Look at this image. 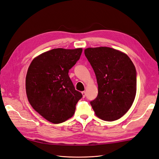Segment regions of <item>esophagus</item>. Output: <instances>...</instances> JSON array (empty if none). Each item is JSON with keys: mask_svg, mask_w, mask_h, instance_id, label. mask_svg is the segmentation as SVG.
<instances>
[{"mask_svg": "<svg viewBox=\"0 0 159 159\" xmlns=\"http://www.w3.org/2000/svg\"><path fill=\"white\" fill-rule=\"evenodd\" d=\"M81 94H82V96H83V98H84L85 97V91H82L81 92Z\"/></svg>", "mask_w": 159, "mask_h": 159, "instance_id": "34e87169", "label": "esophagus"}]
</instances>
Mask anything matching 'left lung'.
Masks as SVG:
<instances>
[{"label":"left lung","instance_id":"1","mask_svg":"<svg viewBox=\"0 0 159 159\" xmlns=\"http://www.w3.org/2000/svg\"><path fill=\"white\" fill-rule=\"evenodd\" d=\"M85 55L93 69L98 95L91 105L99 118L114 121L126 113L137 90L135 67L126 54L111 47L87 48Z\"/></svg>","mask_w":159,"mask_h":159}]
</instances>
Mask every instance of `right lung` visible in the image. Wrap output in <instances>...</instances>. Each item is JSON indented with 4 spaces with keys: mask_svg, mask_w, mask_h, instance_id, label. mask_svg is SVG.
<instances>
[{
    "mask_svg": "<svg viewBox=\"0 0 159 159\" xmlns=\"http://www.w3.org/2000/svg\"><path fill=\"white\" fill-rule=\"evenodd\" d=\"M82 48H54L36 57L25 78L28 101L34 110L53 124H60L75 113L82 97L76 91L68 72L80 59Z\"/></svg>",
    "mask_w": 159,
    "mask_h": 159,
    "instance_id": "add662e5",
    "label": "right lung"
}]
</instances>
